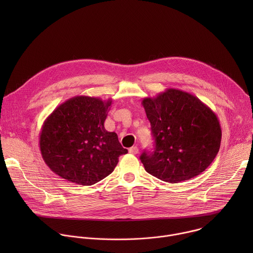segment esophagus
<instances>
[{
	"label": "esophagus",
	"mask_w": 253,
	"mask_h": 253,
	"mask_svg": "<svg viewBox=\"0 0 253 253\" xmlns=\"http://www.w3.org/2000/svg\"><path fill=\"white\" fill-rule=\"evenodd\" d=\"M139 152V149H138V147L137 146H133V147H131L130 149H129V153H131V154H137Z\"/></svg>",
	"instance_id": "34e87169"
}]
</instances>
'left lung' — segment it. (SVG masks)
<instances>
[{"instance_id": "obj_1", "label": "left lung", "mask_w": 253, "mask_h": 253, "mask_svg": "<svg viewBox=\"0 0 253 253\" xmlns=\"http://www.w3.org/2000/svg\"><path fill=\"white\" fill-rule=\"evenodd\" d=\"M155 139L140 156L145 170L169 183L201 174L217 155L221 128L216 114L196 96L169 88L142 100Z\"/></svg>"}]
</instances>
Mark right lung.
Masks as SVG:
<instances>
[{
    "instance_id": "right-lung-1",
    "label": "right lung",
    "mask_w": 253,
    "mask_h": 253,
    "mask_svg": "<svg viewBox=\"0 0 253 253\" xmlns=\"http://www.w3.org/2000/svg\"><path fill=\"white\" fill-rule=\"evenodd\" d=\"M112 99L76 96L47 117L40 132V150L48 167L68 181L93 185L113 172L126 154L115 132L104 127Z\"/></svg>"
}]
</instances>
